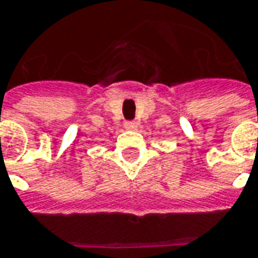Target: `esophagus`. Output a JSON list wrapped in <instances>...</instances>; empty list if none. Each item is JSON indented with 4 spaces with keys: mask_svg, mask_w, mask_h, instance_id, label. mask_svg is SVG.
Instances as JSON below:
<instances>
[{
    "mask_svg": "<svg viewBox=\"0 0 258 258\" xmlns=\"http://www.w3.org/2000/svg\"><path fill=\"white\" fill-rule=\"evenodd\" d=\"M138 126H139V123L136 120H127V122H125V127L127 131H136Z\"/></svg>",
    "mask_w": 258,
    "mask_h": 258,
    "instance_id": "1",
    "label": "esophagus"
}]
</instances>
